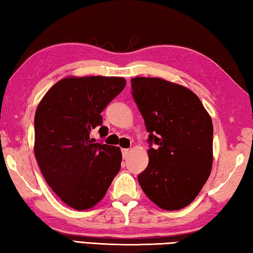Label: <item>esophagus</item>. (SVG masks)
Wrapping results in <instances>:
<instances>
[{
	"instance_id": "1",
	"label": "esophagus",
	"mask_w": 253,
	"mask_h": 253,
	"mask_svg": "<svg viewBox=\"0 0 253 253\" xmlns=\"http://www.w3.org/2000/svg\"><path fill=\"white\" fill-rule=\"evenodd\" d=\"M130 150L129 149H122V154H123V158L127 159L128 156H129Z\"/></svg>"
}]
</instances>
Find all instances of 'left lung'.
I'll return each instance as SVG.
<instances>
[{"label":"left lung","instance_id":"obj_1","mask_svg":"<svg viewBox=\"0 0 253 253\" xmlns=\"http://www.w3.org/2000/svg\"><path fill=\"white\" fill-rule=\"evenodd\" d=\"M130 82L132 98L149 132V163L138 174L139 185L160 208H185L212 167L211 118L198 96L186 87L153 77Z\"/></svg>","mask_w":253,"mask_h":253}]
</instances>
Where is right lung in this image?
I'll use <instances>...</instances> for the list:
<instances>
[{"instance_id":"add662e5","label":"right lung","mask_w":253,"mask_h":253,"mask_svg":"<svg viewBox=\"0 0 253 253\" xmlns=\"http://www.w3.org/2000/svg\"><path fill=\"white\" fill-rule=\"evenodd\" d=\"M122 77H70L57 82L38 107L34 153L45 180L67 206L86 210L103 199L121 169L119 147L90 138L105 107L125 88Z\"/></svg>"}]
</instances>
